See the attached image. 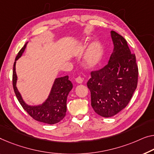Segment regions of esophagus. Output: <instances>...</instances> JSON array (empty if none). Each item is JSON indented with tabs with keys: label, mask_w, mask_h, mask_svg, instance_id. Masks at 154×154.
I'll return each instance as SVG.
<instances>
[{
	"label": "esophagus",
	"mask_w": 154,
	"mask_h": 154,
	"mask_svg": "<svg viewBox=\"0 0 154 154\" xmlns=\"http://www.w3.org/2000/svg\"><path fill=\"white\" fill-rule=\"evenodd\" d=\"M75 81H76L77 83H78V84H82V82H83V79H82V77H78L76 78V79H75Z\"/></svg>",
	"instance_id": "esophagus-1"
}]
</instances>
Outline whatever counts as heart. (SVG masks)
Wrapping results in <instances>:
<instances>
[{
    "instance_id": "b5f03b06",
    "label": "heart",
    "mask_w": 154,
    "mask_h": 154,
    "mask_svg": "<svg viewBox=\"0 0 154 154\" xmlns=\"http://www.w3.org/2000/svg\"><path fill=\"white\" fill-rule=\"evenodd\" d=\"M104 54V48L102 43L97 41H93L89 45L84 56V65L89 68L97 67L102 63Z\"/></svg>"
}]
</instances>
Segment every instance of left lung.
Segmentation results:
<instances>
[{
    "mask_svg": "<svg viewBox=\"0 0 154 154\" xmlns=\"http://www.w3.org/2000/svg\"><path fill=\"white\" fill-rule=\"evenodd\" d=\"M111 36L113 50L109 63L92 72L87 82L91 106L104 118L113 116L127 106L137 88L138 77L136 56L131 53L127 41L113 30Z\"/></svg>",
    "mask_w": 154,
    "mask_h": 154,
    "instance_id": "8db88e82",
    "label": "left lung"
}]
</instances>
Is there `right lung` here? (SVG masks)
I'll use <instances>...</instances> for the list:
<instances>
[{
    "label": "right lung",
    "instance_id": "add662e5",
    "mask_svg": "<svg viewBox=\"0 0 154 154\" xmlns=\"http://www.w3.org/2000/svg\"><path fill=\"white\" fill-rule=\"evenodd\" d=\"M27 42L21 48L15 59L13 67V87L18 102L32 118L36 121L54 125L62 120L66 114V101L70 91L72 88V84L68 76L56 78L52 84L51 90L47 99L42 104L29 105L23 99L20 92L17 87V75L16 72V63L22 56L27 47Z\"/></svg>",
    "mask_w": 154,
    "mask_h": 154
}]
</instances>
